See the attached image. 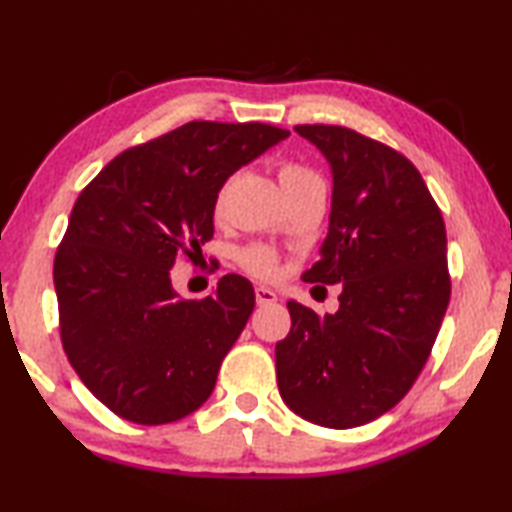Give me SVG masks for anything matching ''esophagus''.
I'll return each instance as SVG.
<instances>
[{"label": "esophagus", "mask_w": 512, "mask_h": 512, "mask_svg": "<svg viewBox=\"0 0 512 512\" xmlns=\"http://www.w3.org/2000/svg\"><path fill=\"white\" fill-rule=\"evenodd\" d=\"M255 299H257V306H271L278 301L276 292L269 290V287H255Z\"/></svg>", "instance_id": "obj_1"}]
</instances>
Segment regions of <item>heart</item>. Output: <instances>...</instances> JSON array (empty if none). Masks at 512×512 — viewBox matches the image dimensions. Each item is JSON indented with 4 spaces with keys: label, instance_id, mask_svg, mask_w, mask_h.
<instances>
[{
    "label": "heart",
    "instance_id": "heart-1",
    "mask_svg": "<svg viewBox=\"0 0 512 512\" xmlns=\"http://www.w3.org/2000/svg\"><path fill=\"white\" fill-rule=\"evenodd\" d=\"M278 181H280V185H283L285 197H287V194L299 190V187L322 183V178L318 171L306 167V164L287 160V162H278ZM222 194L225 192H220L218 199H215V211H220ZM239 264L250 273V276H255V278L269 280L278 273V255L266 246L243 248L239 253Z\"/></svg>",
    "mask_w": 512,
    "mask_h": 512
}]
</instances>
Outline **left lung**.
<instances>
[{
	"instance_id": "left-lung-1",
	"label": "left lung",
	"mask_w": 512,
	"mask_h": 512,
	"mask_svg": "<svg viewBox=\"0 0 512 512\" xmlns=\"http://www.w3.org/2000/svg\"><path fill=\"white\" fill-rule=\"evenodd\" d=\"M294 129L334 174L329 234L301 278L343 290L325 318L287 304L278 390L304 420L350 429L397 406L427 364L450 301L445 222L399 150L341 125Z\"/></svg>"
}]
</instances>
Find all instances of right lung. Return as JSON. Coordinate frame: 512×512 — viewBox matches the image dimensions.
<instances>
[{"mask_svg": "<svg viewBox=\"0 0 512 512\" xmlns=\"http://www.w3.org/2000/svg\"><path fill=\"white\" fill-rule=\"evenodd\" d=\"M287 134L192 120L113 157L78 194L53 264L62 348L118 417L167 424L211 397L255 290L227 273L211 297L183 299L169 271L213 239L227 178Z\"/></svg>", "mask_w": 512, "mask_h": 512, "instance_id": "obj_1", "label": "right lung"}]
</instances>
